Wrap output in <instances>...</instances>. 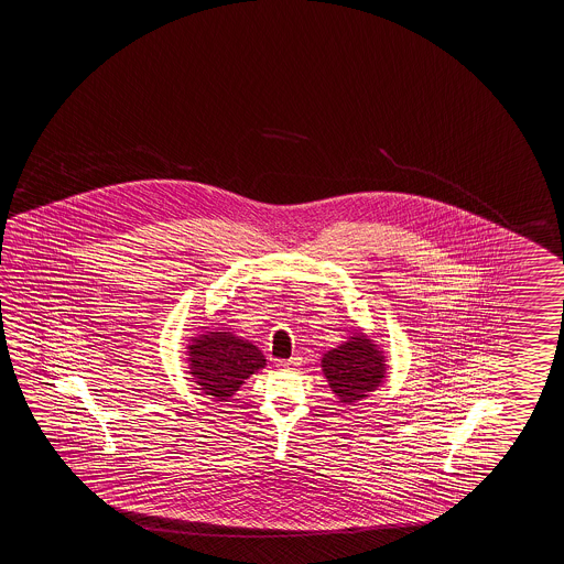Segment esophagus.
I'll return each mask as SVG.
<instances>
[{
	"instance_id": "1",
	"label": "esophagus",
	"mask_w": 564,
	"mask_h": 564,
	"mask_svg": "<svg viewBox=\"0 0 564 564\" xmlns=\"http://www.w3.org/2000/svg\"><path fill=\"white\" fill-rule=\"evenodd\" d=\"M299 362L295 357L293 359H279L276 361V367H281V369H293V367H297Z\"/></svg>"
}]
</instances>
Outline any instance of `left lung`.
Here are the masks:
<instances>
[{"mask_svg":"<svg viewBox=\"0 0 564 564\" xmlns=\"http://www.w3.org/2000/svg\"><path fill=\"white\" fill-rule=\"evenodd\" d=\"M383 369L381 352L361 335L323 357V371L340 403H355L375 391L383 379Z\"/></svg>","mask_w":564,"mask_h":564,"instance_id":"1","label":"left lung"}]
</instances>
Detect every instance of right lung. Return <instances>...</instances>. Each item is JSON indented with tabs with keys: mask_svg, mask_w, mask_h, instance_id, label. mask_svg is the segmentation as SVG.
Segmentation results:
<instances>
[{
	"mask_svg": "<svg viewBox=\"0 0 564 564\" xmlns=\"http://www.w3.org/2000/svg\"><path fill=\"white\" fill-rule=\"evenodd\" d=\"M193 377L203 391L215 399H227L249 375L265 365L256 345L237 339L231 333H209L189 347Z\"/></svg>",
	"mask_w": 564,
	"mask_h": 564,
	"instance_id": "right-lung-1",
	"label": "right lung"
}]
</instances>
